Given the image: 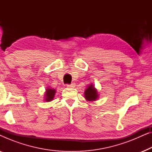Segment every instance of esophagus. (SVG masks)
<instances>
[{"label":"esophagus","mask_w":152,"mask_h":152,"mask_svg":"<svg viewBox=\"0 0 152 152\" xmlns=\"http://www.w3.org/2000/svg\"><path fill=\"white\" fill-rule=\"evenodd\" d=\"M75 83H72L71 84H67L66 85V86H67L68 88H73V87L75 86Z\"/></svg>","instance_id":"1"}]
</instances>
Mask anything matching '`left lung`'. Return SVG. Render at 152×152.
<instances>
[{
    "label": "left lung",
    "mask_w": 152,
    "mask_h": 152,
    "mask_svg": "<svg viewBox=\"0 0 152 152\" xmlns=\"http://www.w3.org/2000/svg\"><path fill=\"white\" fill-rule=\"evenodd\" d=\"M98 93L97 89L95 88L93 84H90L88 86L86 91H84V97L87 101H95L98 98Z\"/></svg>",
    "instance_id": "8db88e82"
}]
</instances>
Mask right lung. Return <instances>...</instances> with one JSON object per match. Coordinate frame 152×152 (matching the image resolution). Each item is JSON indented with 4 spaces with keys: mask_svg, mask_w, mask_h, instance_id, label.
Returning a JSON list of instances; mask_svg holds the SVG:
<instances>
[{
    "mask_svg": "<svg viewBox=\"0 0 152 152\" xmlns=\"http://www.w3.org/2000/svg\"><path fill=\"white\" fill-rule=\"evenodd\" d=\"M56 91L54 88H48L45 93V100L46 102H50L55 97Z\"/></svg>",
    "mask_w": 152,
    "mask_h": 152,
    "instance_id": "1",
    "label": "right lung"
}]
</instances>
